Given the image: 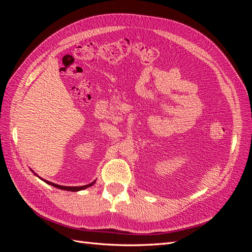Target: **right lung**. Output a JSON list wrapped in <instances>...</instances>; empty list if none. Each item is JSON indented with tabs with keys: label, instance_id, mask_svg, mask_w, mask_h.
Segmentation results:
<instances>
[{
	"label": "right lung",
	"instance_id": "add662e5",
	"mask_svg": "<svg viewBox=\"0 0 252 252\" xmlns=\"http://www.w3.org/2000/svg\"><path fill=\"white\" fill-rule=\"evenodd\" d=\"M44 182H46L47 184H49V185H51V186H55V187H57V188H59V189L67 190V191H79V190H83V189H85V188H88V187L93 186V185L94 184V182H93V183H91V184H88V185H85V186H80V187H79V186H77V187H68V186H61V185L53 184V183L48 182V181H45V180H44Z\"/></svg>",
	"mask_w": 252,
	"mask_h": 252
}]
</instances>
